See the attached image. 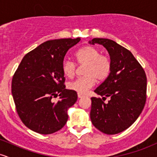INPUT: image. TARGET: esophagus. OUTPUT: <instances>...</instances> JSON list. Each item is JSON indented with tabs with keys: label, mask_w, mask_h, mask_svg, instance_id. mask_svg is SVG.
Wrapping results in <instances>:
<instances>
[{
	"label": "esophagus",
	"mask_w": 157,
	"mask_h": 157,
	"mask_svg": "<svg viewBox=\"0 0 157 157\" xmlns=\"http://www.w3.org/2000/svg\"><path fill=\"white\" fill-rule=\"evenodd\" d=\"M84 95L82 94H80V93L77 94V97H78V98H81V97H82Z\"/></svg>",
	"instance_id": "obj_1"
}]
</instances>
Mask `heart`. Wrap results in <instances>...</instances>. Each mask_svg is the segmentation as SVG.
I'll return each mask as SVG.
<instances>
[{"label":"heart","mask_w":157,"mask_h":157,"mask_svg":"<svg viewBox=\"0 0 157 157\" xmlns=\"http://www.w3.org/2000/svg\"><path fill=\"white\" fill-rule=\"evenodd\" d=\"M79 65L84 64V76L77 77L68 83V88L71 91L83 94L92 88L96 80H105L109 76L111 70V60L107 55L100 54L98 48L93 46H86L79 49L75 55ZM76 70V64L69 60L62 63V71L65 76L72 77Z\"/></svg>","instance_id":"obj_1"}]
</instances>
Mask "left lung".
<instances>
[{
	"instance_id": "obj_1",
	"label": "left lung",
	"mask_w": 157,
	"mask_h": 157,
	"mask_svg": "<svg viewBox=\"0 0 157 157\" xmlns=\"http://www.w3.org/2000/svg\"><path fill=\"white\" fill-rule=\"evenodd\" d=\"M109 52L111 62L109 76L91 97L90 117L96 128L106 134H116L129 128L140 116L146 102L147 78L145 71L132 53L113 40L94 38ZM107 97L110 100L104 102Z\"/></svg>"
}]
</instances>
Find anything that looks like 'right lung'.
I'll return each mask as SVG.
<instances>
[{
    "label": "right lung",
    "instance_id": "right-lung-1",
    "mask_svg": "<svg viewBox=\"0 0 157 157\" xmlns=\"http://www.w3.org/2000/svg\"><path fill=\"white\" fill-rule=\"evenodd\" d=\"M80 40L65 38L46 41L27 53L14 74L12 94L19 117L35 132L50 134L68 120L67 110L77 100V92L66 89L62 63L66 52ZM59 94L60 100L52 98Z\"/></svg>",
    "mask_w": 157,
    "mask_h": 157
}]
</instances>
